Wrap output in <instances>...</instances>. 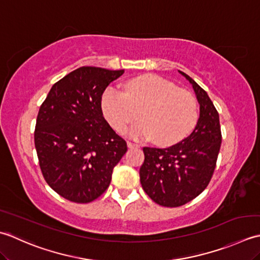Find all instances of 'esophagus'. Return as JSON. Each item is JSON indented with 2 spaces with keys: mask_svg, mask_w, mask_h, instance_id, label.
Here are the masks:
<instances>
[{
  "mask_svg": "<svg viewBox=\"0 0 260 260\" xmlns=\"http://www.w3.org/2000/svg\"><path fill=\"white\" fill-rule=\"evenodd\" d=\"M126 146H128L129 149H134V148H139V146H138L137 144H134V142H131V141L126 142Z\"/></svg>",
  "mask_w": 260,
  "mask_h": 260,
  "instance_id": "esophagus-1",
  "label": "esophagus"
}]
</instances>
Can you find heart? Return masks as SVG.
<instances>
[{"label":"heart","mask_w":260,"mask_h":260,"mask_svg":"<svg viewBox=\"0 0 260 260\" xmlns=\"http://www.w3.org/2000/svg\"><path fill=\"white\" fill-rule=\"evenodd\" d=\"M101 109L118 132H123L138 112L140 121L131 126L128 135L151 139L161 147L184 139L198 120L197 102L192 95L157 75L132 79L125 84L123 92L108 87L101 98Z\"/></svg>","instance_id":"b5f03b06"}]
</instances>
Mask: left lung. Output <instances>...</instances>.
Returning <instances> with one entry per match:
<instances>
[{"label": "left lung", "mask_w": 260, "mask_h": 260, "mask_svg": "<svg viewBox=\"0 0 260 260\" xmlns=\"http://www.w3.org/2000/svg\"><path fill=\"white\" fill-rule=\"evenodd\" d=\"M192 84L200 104V118L192 134L172 147H144L140 183L153 202L167 208L188 203L208 186L216 166L222 135L219 113L208 93L193 78L178 71Z\"/></svg>", "instance_id": "obj_1"}]
</instances>
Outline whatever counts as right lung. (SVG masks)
I'll use <instances>...</instances> for the list:
<instances>
[{"mask_svg": "<svg viewBox=\"0 0 260 260\" xmlns=\"http://www.w3.org/2000/svg\"><path fill=\"white\" fill-rule=\"evenodd\" d=\"M122 74L79 67L52 85L39 109L35 146L42 176L72 202L89 203L101 197L128 150L101 109L105 88Z\"/></svg>", "mask_w": 260, "mask_h": 260, "instance_id": "obj_1", "label": "right lung"}]
</instances>
